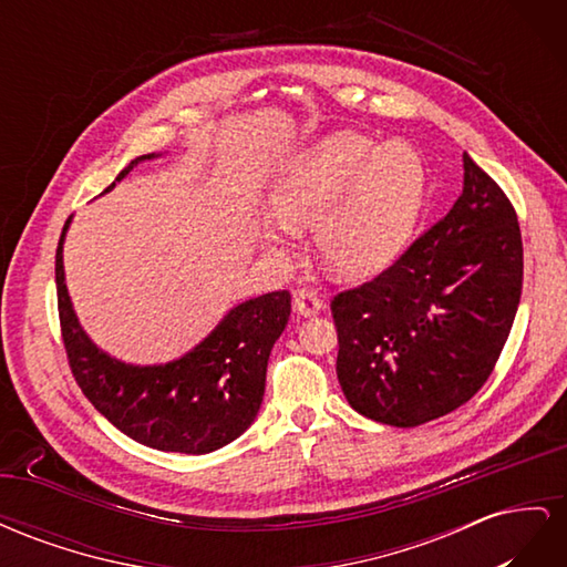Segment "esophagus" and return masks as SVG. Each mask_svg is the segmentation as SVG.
I'll return each mask as SVG.
<instances>
[{"label":"esophagus","instance_id":"34e87169","mask_svg":"<svg viewBox=\"0 0 567 567\" xmlns=\"http://www.w3.org/2000/svg\"><path fill=\"white\" fill-rule=\"evenodd\" d=\"M321 298L317 296V290L312 288H300L296 290V310L305 317H312V315H319L321 312Z\"/></svg>","mask_w":567,"mask_h":567}]
</instances>
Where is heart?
<instances>
[{"mask_svg": "<svg viewBox=\"0 0 567 567\" xmlns=\"http://www.w3.org/2000/svg\"><path fill=\"white\" fill-rule=\"evenodd\" d=\"M427 186L421 153L406 142L379 144L340 132L302 151L271 186L281 221L260 229L271 255H288L293 227L315 225L321 262L338 277L362 279L390 267L406 248Z\"/></svg>", "mask_w": 567, "mask_h": 567, "instance_id": "b5f03b06", "label": "heart"}]
</instances>
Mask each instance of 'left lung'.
Returning <instances> with one entry per match:
<instances>
[{"instance_id":"left-lung-1","label":"left lung","mask_w":567,"mask_h":567,"mask_svg":"<svg viewBox=\"0 0 567 567\" xmlns=\"http://www.w3.org/2000/svg\"><path fill=\"white\" fill-rule=\"evenodd\" d=\"M520 290L518 215L463 153L454 208L379 277L331 300L336 371L350 406L414 427L466 404L506 346Z\"/></svg>"}]
</instances>
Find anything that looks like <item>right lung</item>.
Here are the masks:
<instances>
[{"instance_id": "obj_1", "label": "right lung", "mask_w": 567, "mask_h": 567, "mask_svg": "<svg viewBox=\"0 0 567 567\" xmlns=\"http://www.w3.org/2000/svg\"><path fill=\"white\" fill-rule=\"evenodd\" d=\"M146 158L153 153L132 161L115 182ZM68 225L71 219L56 248L59 321L68 364L84 398L117 431L161 452L208 454L241 435L262 404L269 352L290 317L288 290L234 307L200 346L175 362L132 367L101 352L78 323L63 277Z\"/></svg>"}]
</instances>
